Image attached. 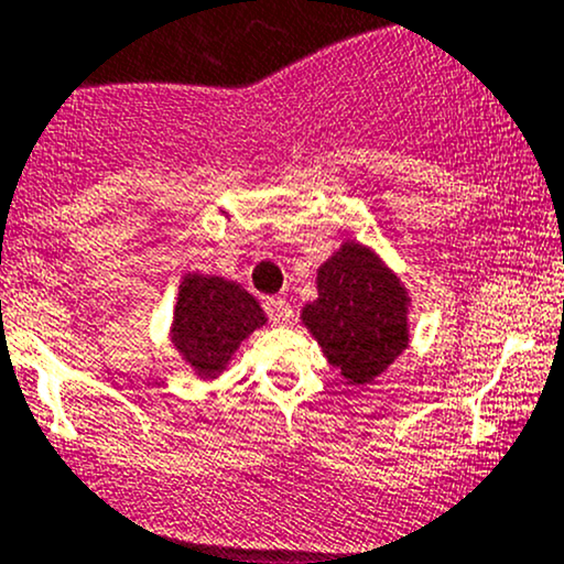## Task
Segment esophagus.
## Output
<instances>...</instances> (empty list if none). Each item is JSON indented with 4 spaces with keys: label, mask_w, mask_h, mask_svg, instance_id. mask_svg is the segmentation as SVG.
<instances>
[{
    "label": "esophagus",
    "mask_w": 564,
    "mask_h": 564,
    "mask_svg": "<svg viewBox=\"0 0 564 564\" xmlns=\"http://www.w3.org/2000/svg\"><path fill=\"white\" fill-rule=\"evenodd\" d=\"M265 308H269L271 319L280 322V325H290L293 322V306H290L288 299H271L269 303H265Z\"/></svg>",
    "instance_id": "34e87169"
}]
</instances>
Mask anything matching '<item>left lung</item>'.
Wrapping results in <instances>:
<instances>
[{
    "label": "left lung",
    "instance_id": "obj_1",
    "mask_svg": "<svg viewBox=\"0 0 564 564\" xmlns=\"http://www.w3.org/2000/svg\"><path fill=\"white\" fill-rule=\"evenodd\" d=\"M316 293L301 319L349 383H372L408 349V290L370 248L340 245L316 271Z\"/></svg>",
    "mask_w": 564,
    "mask_h": 564
}]
</instances>
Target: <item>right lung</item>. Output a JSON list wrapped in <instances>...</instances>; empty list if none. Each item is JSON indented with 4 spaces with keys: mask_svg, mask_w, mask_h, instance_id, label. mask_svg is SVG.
Returning <instances> with one entry per match:
<instances>
[{
    "mask_svg": "<svg viewBox=\"0 0 564 564\" xmlns=\"http://www.w3.org/2000/svg\"><path fill=\"white\" fill-rule=\"evenodd\" d=\"M265 325V314L242 284L224 276L186 274L173 312V346L199 378L226 370L234 351Z\"/></svg>",
    "mask_w": 564,
    "mask_h": 564,
    "instance_id": "right-lung-1",
    "label": "right lung"
}]
</instances>
